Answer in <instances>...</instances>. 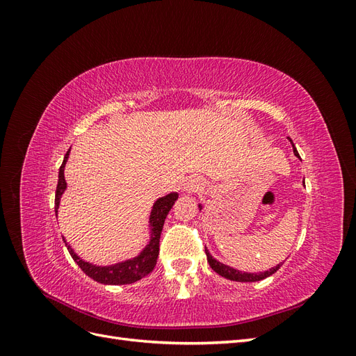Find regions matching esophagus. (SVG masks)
I'll return each mask as SVG.
<instances>
[{
  "label": "esophagus",
  "instance_id": "1",
  "mask_svg": "<svg viewBox=\"0 0 356 356\" xmlns=\"http://www.w3.org/2000/svg\"><path fill=\"white\" fill-rule=\"evenodd\" d=\"M202 187H203V181H202L200 178L193 177V178H190L188 181H186L184 191L188 193V195H191V193H196V191L202 190Z\"/></svg>",
  "mask_w": 356,
  "mask_h": 356
}]
</instances>
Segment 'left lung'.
<instances>
[{"label": "left lung", "instance_id": "8db88e82", "mask_svg": "<svg viewBox=\"0 0 356 356\" xmlns=\"http://www.w3.org/2000/svg\"><path fill=\"white\" fill-rule=\"evenodd\" d=\"M289 141H291V139H289ZM291 144H293V141H291ZM293 152H294V154H296L297 157H300V156H298V152H297L296 147H294V144H293ZM199 209H202V204H200V203H199ZM204 252H207L208 263H209L211 268H212V270H213L215 273H218L220 276H222V277H225V279H230V281H236V282H257V281H261V279H266V277H268L270 275H273L275 272H277L279 267L282 266V263H281V264H277V266L272 267L270 270L260 272V273H248V272L236 270V268H233V267H230V266H225V264L217 261V260H215V258L211 255V252L207 250V248H204Z\"/></svg>", "mask_w": 356, "mask_h": 356}]
</instances>
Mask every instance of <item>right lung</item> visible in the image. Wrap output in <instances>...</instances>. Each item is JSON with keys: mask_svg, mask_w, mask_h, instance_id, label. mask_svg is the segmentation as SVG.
Here are the masks:
<instances>
[{"mask_svg": "<svg viewBox=\"0 0 356 356\" xmlns=\"http://www.w3.org/2000/svg\"><path fill=\"white\" fill-rule=\"evenodd\" d=\"M70 152L71 148L67 152L65 157H63L62 166L59 168V179H58L56 196H55L56 218H58L60 197L67 190V181H65V175H63V170H65ZM177 199H178V193L174 191V193H169V195L163 197H159L154 202L152 213H149V218H148L149 241L141 252L134 258H129V260L118 261L110 266H96L89 261H84L83 258H80L74 252L71 245L65 239H63V242H65V246L68 248V252L71 254L72 260L77 263L81 270L89 277H92L93 281L104 285H127V284L136 282L139 279H143L153 272V268L157 263V257H159V242H160L161 229H163L165 220L172 207H174Z\"/></svg>", "mask_w": 356, "mask_h": 356, "instance_id": "right-lung-1", "label": "right lung"}]
</instances>
